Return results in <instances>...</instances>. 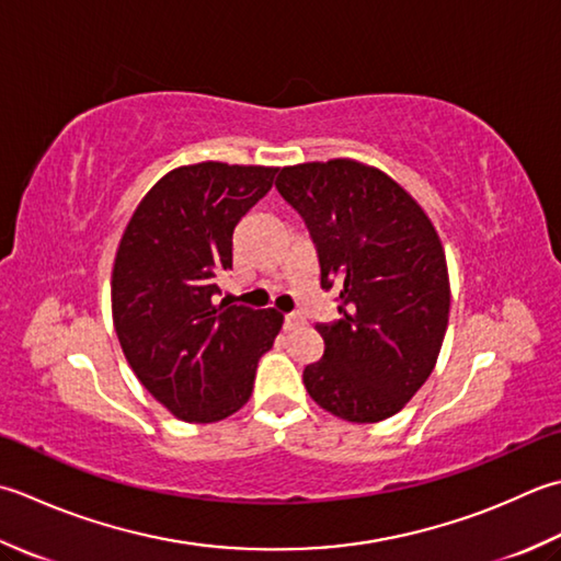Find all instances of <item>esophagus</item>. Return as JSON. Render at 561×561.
Returning a JSON list of instances; mask_svg holds the SVG:
<instances>
[{"label":"esophagus","mask_w":561,"mask_h":561,"mask_svg":"<svg viewBox=\"0 0 561 561\" xmlns=\"http://www.w3.org/2000/svg\"><path fill=\"white\" fill-rule=\"evenodd\" d=\"M296 323H301V316L299 313H287V316H284V328H291Z\"/></svg>","instance_id":"34e87169"}]
</instances>
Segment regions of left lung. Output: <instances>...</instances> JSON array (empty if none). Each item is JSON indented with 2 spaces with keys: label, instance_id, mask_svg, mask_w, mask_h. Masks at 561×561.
<instances>
[{
  "label": "left lung",
  "instance_id": "obj_1",
  "mask_svg": "<svg viewBox=\"0 0 561 561\" xmlns=\"http://www.w3.org/2000/svg\"><path fill=\"white\" fill-rule=\"evenodd\" d=\"M277 190L313 238L321 287L340 318L318 323L323 357L304 369L311 399L350 423H379L413 399L449 318L445 250L421 204L350 158L282 168Z\"/></svg>",
  "mask_w": 561,
  "mask_h": 561
}]
</instances>
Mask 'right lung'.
Here are the masks:
<instances>
[{
	"instance_id": "obj_1",
	"label": "right lung",
	"mask_w": 561,
	"mask_h": 561,
	"mask_svg": "<svg viewBox=\"0 0 561 561\" xmlns=\"http://www.w3.org/2000/svg\"><path fill=\"white\" fill-rule=\"evenodd\" d=\"M274 174L262 164H184L142 196L118 243L112 313L121 350L180 421L216 423L243 409L282 328L274 309L218 304L233 230Z\"/></svg>"
}]
</instances>
